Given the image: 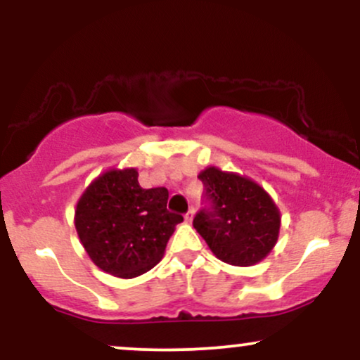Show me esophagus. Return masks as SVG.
<instances>
[{
    "instance_id": "obj_1",
    "label": "esophagus",
    "mask_w": 360,
    "mask_h": 360,
    "mask_svg": "<svg viewBox=\"0 0 360 360\" xmlns=\"http://www.w3.org/2000/svg\"><path fill=\"white\" fill-rule=\"evenodd\" d=\"M193 217H194V210H193V208H189L188 212H186V214H184V220L188 221V223H189V221H193Z\"/></svg>"
}]
</instances>
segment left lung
<instances>
[{
	"label": "left lung",
	"instance_id": "8db88e82",
	"mask_svg": "<svg viewBox=\"0 0 360 360\" xmlns=\"http://www.w3.org/2000/svg\"><path fill=\"white\" fill-rule=\"evenodd\" d=\"M198 179L208 206L193 220L218 259L232 266H254L274 249L281 213L266 189L235 172L206 167Z\"/></svg>",
	"mask_w": 360,
	"mask_h": 360
}]
</instances>
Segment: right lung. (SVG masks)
Masks as SVG:
<instances>
[{
	"label": "right lung",
	"instance_id": "1",
	"mask_svg": "<svg viewBox=\"0 0 360 360\" xmlns=\"http://www.w3.org/2000/svg\"><path fill=\"white\" fill-rule=\"evenodd\" d=\"M166 188L143 189L137 169H111L98 176L76 206L79 240L101 271L137 278L162 259L183 217L167 210Z\"/></svg>",
	"mask_w": 360,
	"mask_h": 360
}]
</instances>
